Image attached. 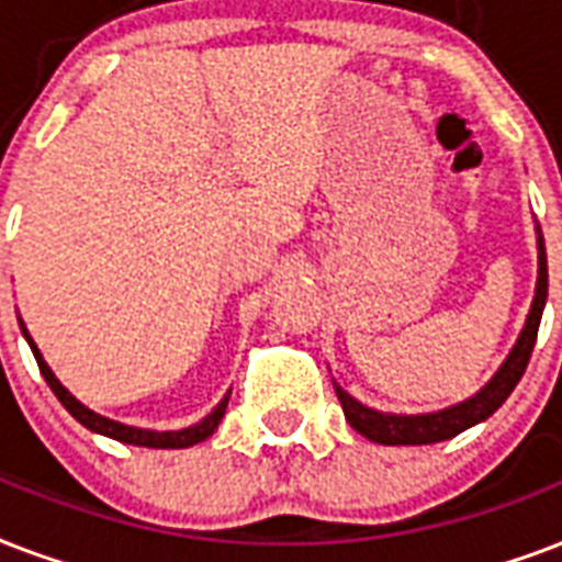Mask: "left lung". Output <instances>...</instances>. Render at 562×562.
I'll list each match as a JSON object with an SVG mask.
<instances>
[{
	"label": "left lung",
	"instance_id": "obj_1",
	"mask_svg": "<svg viewBox=\"0 0 562 562\" xmlns=\"http://www.w3.org/2000/svg\"><path fill=\"white\" fill-rule=\"evenodd\" d=\"M539 278H537V295H533V304H530L528 322H525V330H521L519 342L513 346L510 358L504 360V367L495 372V378L481 390L477 395H472L469 402L458 404V407H448V411L428 413V416H393V413H378L363 407L360 402H355L342 386H337V398L342 404V413L346 419L358 434H363L372 442H381V446H430V442H442V439L458 437L460 430L472 428L477 422H484L486 416H493L507 395L513 393V386L519 384L525 369H528L530 351H533V342H537L539 319H542V307H546L548 299V260H546V240L539 234Z\"/></svg>",
	"mask_w": 562,
	"mask_h": 562
}]
</instances>
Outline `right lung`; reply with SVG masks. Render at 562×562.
Segmentation results:
<instances>
[{
    "mask_svg": "<svg viewBox=\"0 0 562 562\" xmlns=\"http://www.w3.org/2000/svg\"><path fill=\"white\" fill-rule=\"evenodd\" d=\"M25 334V328H23ZM25 340H29V346H32L34 358H37V367H41V375L46 378V384L52 386V393L58 395V402L67 407L72 416H76L85 428L95 430V434H104V437L111 439H120V442H128V446H146V448H187V446H195V442H202V439H207L216 430V425H220V419L225 416V407H228V398H222L220 404H216V411L211 413V416H204L199 425H193V428H184V430H164V434H158V430H143V428H128V425H120V422L114 419H104V416H99V413L87 411L85 404L76 402L72 395L64 390V386L58 384V378L52 375V369L43 363L41 351H37V346L32 342V337L25 334Z\"/></svg>",
    "mask_w": 562,
    "mask_h": 562,
    "instance_id": "obj_1",
    "label": "right lung"
}]
</instances>
